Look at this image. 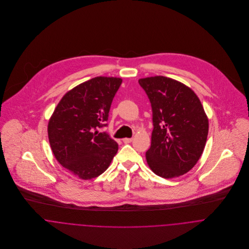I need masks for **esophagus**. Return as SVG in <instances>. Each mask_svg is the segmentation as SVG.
<instances>
[{
  "label": "esophagus",
  "mask_w": 249,
  "mask_h": 249,
  "mask_svg": "<svg viewBox=\"0 0 249 249\" xmlns=\"http://www.w3.org/2000/svg\"><path fill=\"white\" fill-rule=\"evenodd\" d=\"M132 138H124L123 139V142H125V143H128V142H132Z\"/></svg>",
  "instance_id": "esophagus-1"
}]
</instances>
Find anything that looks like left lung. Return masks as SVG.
<instances>
[{"mask_svg": "<svg viewBox=\"0 0 249 249\" xmlns=\"http://www.w3.org/2000/svg\"><path fill=\"white\" fill-rule=\"evenodd\" d=\"M152 108L151 144L147 165L163 178H178L199 160L209 123L196 93L176 79L156 75L139 79Z\"/></svg>", "mask_w": 249, "mask_h": 249, "instance_id": "8db88e82", "label": "left lung"}]
</instances>
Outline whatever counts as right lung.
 <instances>
[{
    "label": "right lung",
    "instance_id": "obj_1",
    "mask_svg": "<svg viewBox=\"0 0 249 249\" xmlns=\"http://www.w3.org/2000/svg\"><path fill=\"white\" fill-rule=\"evenodd\" d=\"M120 77L97 76L67 92L48 124L56 160L75 177L98 178L109 167L118 143L100 127L107 125L110 107L122 84Z\"/></svg>",
    "mask_w": 249,
    "mask_h": 249
}]
</instances>
